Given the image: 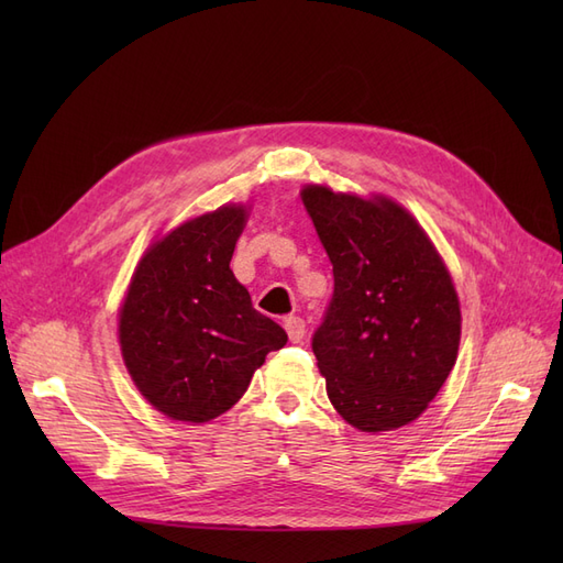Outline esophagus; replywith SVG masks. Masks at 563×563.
I'll return each mask as SVG.
<instances>
[{
    "label": "esophagus",
    "mask_w": 563,
    "mask_h": 563,
    "mask_svg": "<svg viewBox=\"0 0 563 563\" xmlns=\"http://www.w3.org/2000/svg\"><path fill=\"white\" fill-rule=\"evenodd\" d=\"M284 329H286L288 340H291V343H300L302 335H305V321L300 317L291 314V317L284 319Z\"/></svg>",
    "instance_id": "obj_1"
}]
</instances>
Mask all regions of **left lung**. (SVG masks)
I'll return each mask as SVG.
<instances>
[{
  "mask_svg": "<svg viewBox=\"0 0 563 563\" xmlns=\"http://www.w3.org/2000/svg\"><path fill=\"white\" fill-rule=\"evenodd\" d=\"M333 265V298L312 352L335 411L362 432L416 420L455 364L460 302L418 220L387 197L302 187Z\"/></svg>",
  "mask_w": 563,
  "mask_h": 563,
  "instance_id": "left-lung-1",
  "label": "left lung"
}]
</instances>
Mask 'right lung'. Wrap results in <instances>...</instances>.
I'll list each match as a JSON object with an SVG mask.
<instances>
[{
    "mask_svg": "<svg viewBox=\"0 0 563 563\" xmlns=\"http://www.w3.org/2000/svg\"><path fill=\"white\" fill-rule=\"evenodd\" d=\"M246 207L197 216L152 244L119 310L131 380L164 416L209 422L242 399L286 331L251 305L230 269Z\"/></svg>",
    "mask_w": 563,
    "mask_h": 563,
    "instance_id": "1",
    "label": "right lung"
}]
</instances>
